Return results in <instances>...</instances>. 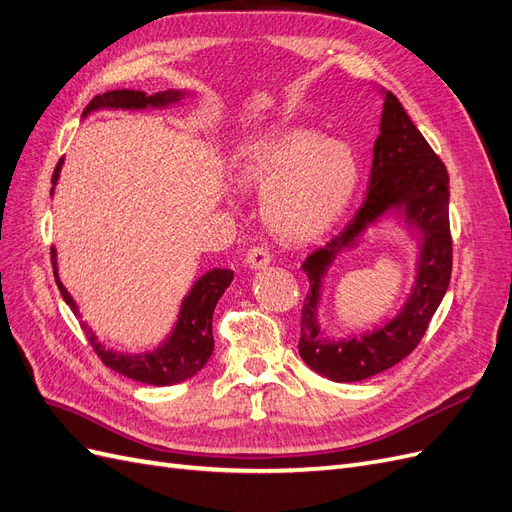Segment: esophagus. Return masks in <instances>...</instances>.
I'll return each instance as SVG.
<instances>
[{"label": "esophagus", "mask_w": 512, "mask_h": 512, "mask_svg": "<svg viewBox=\"0 0 512 512\" xmlns=\"http://www.w3.org/2000/svg\"><path fill=\"white\" fill-rule=\"evenodd\" d=\"M271 265V252L267 247H252L250 252H247V267L258 271V269H267Z\"/></svg>", "instance_id": "34e87169"}]
</instances>
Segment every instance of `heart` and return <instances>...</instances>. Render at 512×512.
<instances>
[{
    "label": "heart",
    "instance_id": "heart-1",
    "mask_svg": "<svg viewBox=\"0 0 512 512\" xmlns=\"http://www.w3.org/2000/svg\"><path fill=\"white\" fill-rule=\"evenodd\" d=\"M245 188L265 190L262 220L275 237L307 243L342 218L359 185L354 149L305 126H288L258 138L237 162Z\"/></svg>",
    "mask_w": 512,
    "mask_h": 512
}]
</instances>
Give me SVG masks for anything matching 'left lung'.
I'll return each instance as SVG.
<instances>
[{
    "label": "left lung",
    "instance_id": "obj_1",
    "mask_svg": "<svg viewBox=\"0 0 512 512\" xmlns=\"http://www.w3.org/2000/svg\"><path fill=\"white\" fill-rule=\"evenodd\" d=\"M378 94L382 98L380 134L363 205L339 235L316 247L301 265L309 292L301 312L299 354L307 367L333 382H361L406 359L421 342L451 282V192L446 166L391 91L380 87ZM386 221H397L417 241L411 294L395 317L374 330L333 338L319 322L326 277L339 255L358 246L371 229Z\"/></svg>",
    "mask_w": 512,
    "mask_h": 512
}]
</instances>
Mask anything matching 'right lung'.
I'll list each match as a JSON object with an SVG mask.
<instances>
[{
    "label": "right lung",
    "mask_w": 512,
    "mask_h": 512,
    "mask_svg": "<svg viewBox=\"0 0 512 512\" xmlns=\"http://www.w3.org/2000/svg\"><path fill=\"white\" fill-rule=\"evenodd\" d=\"M188 98H196L194 91L188 89H168L158 91V94L147 96L145 91H132V89H117V91H106L102 96H96L85 108L83 119L96 111H147V108H173L181 106ZM61 166H64V158L59 160L55 173H53V188L51 196L55 194V185L59 181ZM53 260V273L55 282L59 286L61 297L70 305L76 318H83L79 303L72 299L68 288L59 280V267H57V250H51ZM232 273L230 269H209L198 280L192 284L188 294L181 299L177 320L173 329L162 339V342L145 352H119L113 348H106L96 331L89 327L83 320L81 327L85 329L89 344L94 346L100 361L111 367L117 374L126 376L130 380L153 384V386H170L188 380L196 376L200 369L207 365L213 354V312L215 305L222 299V294L230 286Z\"/></svg>",
    "instance_id": "1"
}]
</instances>
